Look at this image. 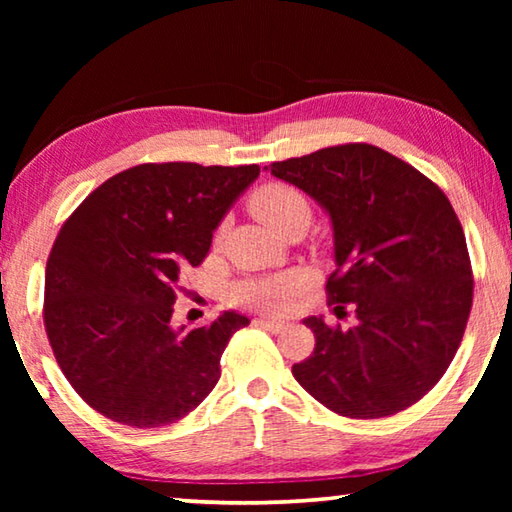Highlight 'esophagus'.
Listing matches in <instances>:
<instances>
[{
  "label": "esophagus",
  "instance_id": "34e87169",
  "mask_svg": "<svg viewBox=\"0 0 512 512\" xmlns=\"http://www.w3.org/2000/svg\"><path fill=\"white\" fill-rule=\"evenodd\" d=\"M255 325L259 327H266L268 332H282V329H287V323L284 320H268V318H257Z\"/></svg>",
  "mask_w": 512,
  "mask_h": 512
}]
</instances>
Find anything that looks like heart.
Listing matches in <instances>:
<instances>
[{
	"mask_svg": "<svg viewBox=\"0 0 512 512\" xmlns=\"http://www.w3.org/2000/svg\"><path fill=\"white\" fill-rule=\"evenodd\" d=\"M250 212L255 214L257 221H262L268 230H273L275 235L284 225L296 219L298 214L309 216V203L305 201L298 189L282 183H271L259 187L250 198ZM302 289V280L296 273H280V275H268L262 280H250L244 282L237 289V296L241 302H246L248 307H255L259 311H284L296 293Z\"/></svg>",
	"mask_w": 512,
	"mask_h": 512,
	"instance_id": "obj_1",
	"label": "heart"
}]
</instances>
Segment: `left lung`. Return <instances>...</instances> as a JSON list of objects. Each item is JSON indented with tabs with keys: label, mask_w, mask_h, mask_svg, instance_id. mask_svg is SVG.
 <instances>
[{
	"label": "left lung",
	"mask_w": 512,
	"mask_h": 512,
	"mask_svg": "<svg viewBox=\"0 0 512 512\" xmlns=\"http://www.w3.org/2000/svg\"><path fill=\"white\" fill-rule=\"evenodd\" d=\"M271 176L323 207L336 271L334 311L348 329L305 318L316 348L293 363L305 391L345 418L409 409L445 375L472 309L465 235L447 196L411 164L372 144H341L273 162Z\"/></svg>",
	"instance_id": "8db88e82"
}]
</instances>
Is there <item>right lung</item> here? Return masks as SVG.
I'll return each instance as SVG.
<instances>
[{
  "instance_id": "obj_1",
  "label": "right lung",
  "mask_w": 512,
  "mask_h": 512,
  "mask_svg": "<svg viewBox=\"0 0 512 512\" xmlns=\"http://www.w3.org/2000/svg\"><path fill=\"white\" fill-rule=\"evenodd\" d=\"M257 164H137L106 180L60 228L45 273V327L63 375L94 411L137 429L194 411L250 320L173 327L185 268L198 266Z\"/></svg>"
}]
</instances>
